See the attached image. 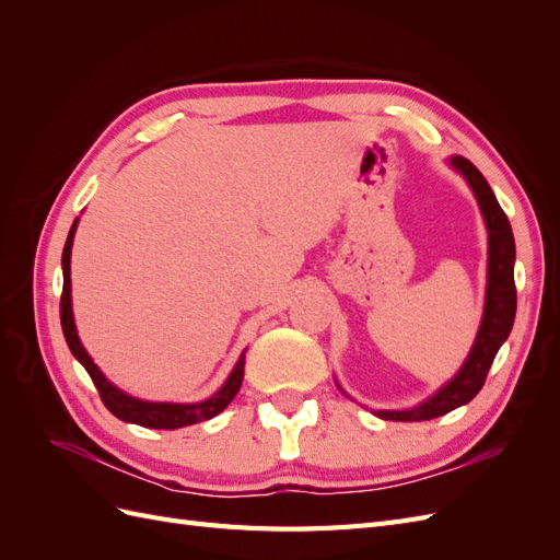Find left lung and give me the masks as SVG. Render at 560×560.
Masks as SVG:
<instances>
[{
  "instance_id": "left-lung-1",
  "label": "left lung",
  "mask_w": 560,
  "mask_h": 560,
  "mask_svg": "<svg viewBox=\"0 0 560 560\" xmlns=\"http://www.w3.org/2000/svg\"><path fill=\"white\" fill-rule=\"evenodd\" d=\"M455 171H460L469 182L474 196L479 200L488 226V287H486V311L477 341L469 352L467 362L457 371V376L444 385L434 397L422 401L416 409L406 411H376L383 420H399V422H416V420H432L444 416L457 406L471 401L479 395V389L486 383L488 369L493 364L500 346L506 341L512 331L514 315H516V284H514V233L512 224L506 219L504 210L490 189L486 177L477 171V165L463 156L451 159Z\"/></svg>"
}]
</instances>
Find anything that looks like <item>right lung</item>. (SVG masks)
<instances>
[{
  "instance_id": "1",
  "label": "right lung",
  "mask_w": 560,
  "mask_h": 560,
  "mask_svg": "<svg viewBox=\"0 0 560 560\" xmlns=\"http://www.w3.org/2000/svg\"><path fill=\"white\" fill-rule=\"evenodd\" d=\"M74 229L77 222L72 224L70 235H67V243L62 249V294H60V325H62V334L65 341L70 346L74 358L83 364V369L89 371L91 381L95 383L100 399L107 406V409L118 418L126 422H135V425L142 428H154V430H177V428H186L194 425V422H202L210 420L217 413H222L226 406L233 401V397L238 395V389L243 385V376H245V354L235 364V369L231 371L229 381L222 385L219 393H214L210 399L200 401V404H151V401H142L128 397L121 389L114 387L105 376L103 371L95 366V362L89 358V352L83 350L79 336H77V327H74V317H72V294H70V254H72V241H74Z\"/></svg>"
}]
</instances>
